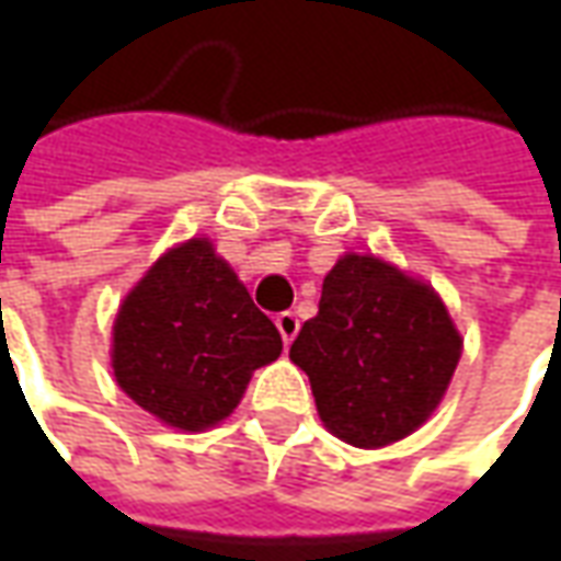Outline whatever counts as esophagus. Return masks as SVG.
<instances>
[{
  "instance_id": "obj_1",
  "label": "esophagus",
  "mask_w": 561,
  "mask_h": 561,
  "mask_svg": "<svg viewBox=\"0 0 561 561\" xmlns=\"http://www.w3.org/2000/svg\"><path fill=\"white\" fill-rule=\"evenodd\" d=\"M276 328H279L285 345H291V340L297 336V330H300V318H297V312H279V316H276Z\"/></svg>"
}]
</instances>
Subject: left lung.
<instances>
[{
    "instance_id": "left-lung-1",
    "label": "left lung",
    "mask_w": 561,
    "mask_h": 561,
    "mask_svg": "<svg viewBox=\"0 0 561 561\" xmlns=\"http://www.w3.org/2000/svg\"><path fill=\"white\" fill-rule=\"evenodd\" d=\"M445 304L378 257L345 255L330 270L318 316L291 345L330 433L381 447L414 433L445 397L459 364Z\"/></svg>"
}]
</instances>
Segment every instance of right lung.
Here are the masks:
<instances>
[{"label": "right lung", "instance_id": "right-lung-1", "mask_svg": "<svg viewBox=\"0 0 561 561\" xmlns=\"http://www.w3.org/2000/svg\"><path fill=\"white\" fill-rule=\"evenodd\" d=\"M282 336L207 240L156 261L114 324V376L140 409L180 430L225 421Z\"/></svg>", "mask_w": 561, "mask_h": 561}]
</instances>
